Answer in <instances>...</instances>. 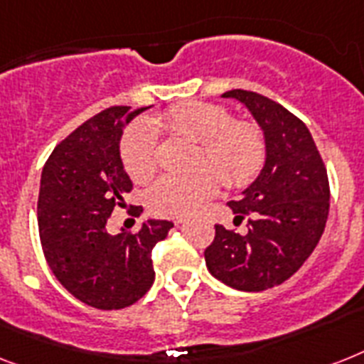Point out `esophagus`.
<instances>
[{
    "label": "esophagus",
    "instance_id": "esophagus-1",
    "mask_svg": "<svg viewBox=\"0 0 364 364\" xmlns=\"http://www.w3.org/2000/svg\"><path fill=\"white\" fill-rule=\"evenodd\" d=\"M176 224H177V226H181V224H185V218H177Z\"/></svg>",
    "mask_w": 364,
    "mask_h": 364
}]
</instances>
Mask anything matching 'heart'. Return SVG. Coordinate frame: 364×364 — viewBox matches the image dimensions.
<instances>
[{
    "label": "heart",
    "mask_w": 364,
    "mask_h": 364,
    "mask_svg": "<svg viewBox=\"0 0 364 364\" xmlns=\"http://www.w3.org/2000/svg\"><path fill=\"white\" fill-rule=\"evenodd\" d=\"M156 127L200 144L196 164H215L230 185L250 181L264 162V138L252 123L230 121L224 108L208 102L172 106L153 123L132 125L121 141V161L134 181H147L156 170ZM220 176L203 166L191 176H162L147 191V205L161 217H187L215 196Z\"/></svg>",
    "instance_id": "obj_1"
}]
</instances>
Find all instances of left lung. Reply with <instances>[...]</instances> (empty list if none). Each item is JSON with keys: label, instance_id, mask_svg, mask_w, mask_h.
Returning <instances> with one entry per match:
<instances>
[{"label": "left lung", "instance_id": "1", "mask_svg": "<svg viewBox=\"0 0 364 364\" xmlns=\"http://www.w3.org/2000/svg\"><path fill=\"white\" fill-rule=\"evenodd\" d=\"M264 132L258 177L230 202L233 223L252 215L247 235L215 224L203 256L209 273L230 288L264 291L282 284L314 252L329 215V179L312 134L284 106L254 91H226Z\"/></svg>", "mask_w": 364, "mask_h": 364}]
</instances>
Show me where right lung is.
<instances>
[{
	"mask_svg": "<svg viewBox=\"0 0 364 364\" xmlns=\"http://www.w3.org/2000/svg\"><path fill=\"white\" fill-rule=\"evenodd\" d=\"M151 106H112L87 119L48 156L37 217L44 258L76 299L100 310L132 305L155 280L151 249L173 223L149 218L138 233L112 235L106 223L125 205L132 181L121 161L123 129Z\"/></svg>",
	"mask_w": 364,
	"mask_h": 364,
	"instance_id": "right-lung-1",
	"label": "right lung"
}]
</instances>
